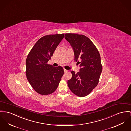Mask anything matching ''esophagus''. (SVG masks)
<instances>
[{
	"label": "esophagus",
	"instance_id": "obj_1",
	"mask_svg": "<svg viewBox=\"0 0 131 131\" xmlns=\"http://www.w3.org/2000/svg\"><path fill=\"white\" fill-rule=\"evenodd\" d=\"M64 73H67V72H68V70L65 69H64Z\"/></svg>",
	"mask_w": 131,
	"mask_h": 131
}]
</instances>
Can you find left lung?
I'll return each mask as SVG.
<instances>
[{"instance_id": "obj_1", "label": "left lung", "mask_w": 131, "mask_h": 131, "mask_svg": "<svg viewBox=\"0 0 131 131\" xmlns=\"http://www.w3.org/2000/svg\"><path fill=\"white\" fill-rule=\"evenodd\" d=\"M65 38L73 48L74 60L78 61L81 67L77 73L71 71L72 77L67 82L68 86L76 95L86 96L99 82L102 71L100 53L92 41L84 35L66 33Z\"/></svg>"}]
</instances>
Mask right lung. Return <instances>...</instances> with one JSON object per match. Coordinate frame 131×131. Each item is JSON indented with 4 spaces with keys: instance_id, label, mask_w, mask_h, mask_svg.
I'll return each mask as SVG.
<instances>
[{
    "instance_id": "right-lung-1",
    "label": "right lung",
    "mask_w": 131,
    "mask_h": 131,
    "mask_svg": "<svg viewBox=\"0 0 131 131\" xmlns=\"http://www.w3.org/2000/svg\"><path fill=\"white\" fill-rule=\"evenodd\" d=\"M64 36V34L47 35L40 38L33 46L26 60V75L33 88L42 95L56 90L64 74L63 68L47 63Z\"/></svg>"
}]
</instances>
